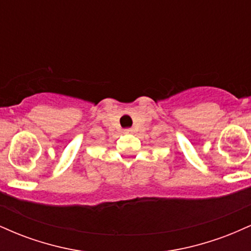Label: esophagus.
I'll return each mask as SVG.
<instances>
[{
  "instance_id": "1",
  "label": "esophagus",
  "mask_w": 251,
  "mask_h": 251,
  "mask_svg": "<svg viewBox=\"0 0 251 251\" xmlns=\"http://www.w3.org/2000/svg\"><path fill=\"white\" fill-rule=\"evenodd\" d=\"M124 132H125V133L129 134V133H132V132H133V129H132V128H126V129H124Z\"/></svg>"
}]
</instances>
